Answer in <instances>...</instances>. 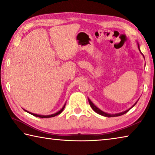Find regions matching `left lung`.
<instances>
[{
  "instance_id": "left-lung-1",
  "label": "left lung",
  "mask_w": 155,
  "mask_h": 155,
  "mask_svg": "<svg viewBox=\"0 0 155 155\" xmlns=\"http://www.w3.org/2000/svg\"><path fill=\"white\" fill-rule=\"evenodd\" d=\"M138 46H139V45H138ZM139 50H140V46H139ZM88 101H89V103H90V104L91 107V108H92V109L94 110V111L96 112L97 114H100V115H103V116H105V117H117V116H120V115H124V114H126V113H127L128 111H129V110H130L131 108H132L133 107H134V106L135 105V104H136V103H135V104H134V105H133L132 107H131V108H130L129 109H128V110H127V111H124V112L120 113V114H107V113H104V112H103V111H102L101 109H99L98 108V107H96L92 103H91V101L89 99V98H88Z\"/></svg>"
}]
</instances>
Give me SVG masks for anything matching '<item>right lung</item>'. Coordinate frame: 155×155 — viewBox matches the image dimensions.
Returning a JSON list of instances; mask_svg holds the SVG:
<instances>
[{
    "instance_id": "add662e5",
    "label": "right lung",
    "mask_w": 155,
    "mask_h": 155,
    "mask_svg": "<svg viewBox=\"0 0 155 155\" xmlns=\"http://www.w3.org/2000/svg\"><path fill=\"white\" fill-rule=\"evenodd\" d=\"M65 104H64V106L63 107V108H62L61 110H60V111H59L58 112H57L56 114H52V115H37V114H33V113H31V112H28V111H26V110H25V111H27V112H28V113H29L30 114L34 115V116L39 117H41V118H48V117H54V116H56V115H59V114H61V113L63 111V110H64V109L65 108Z\"/></svg>"
}]
</instances>
